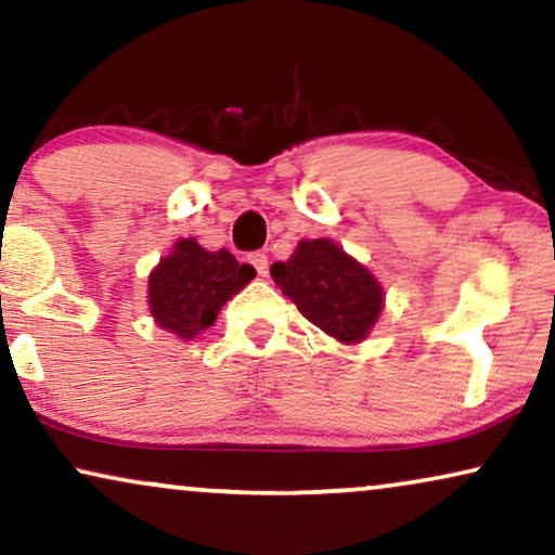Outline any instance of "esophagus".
I'll list each match as a JSON object with an SVG mask.
<instances>
[{"label":"esophagus","instance_id":"1","mask_svg":"<svg viewBox=\"0 0 555 555\" xmlns=\"http://www.w3.org/2000/svg\"><path fill=\"white\" fill-rule=\"evenodd\" d=\"M248 261H250V266H254V269H256L258 276H266V273H269V256L261 254V250H256V254H250Z\"/></svg>","mask_w":555,"mask_h":555}]
</instances>
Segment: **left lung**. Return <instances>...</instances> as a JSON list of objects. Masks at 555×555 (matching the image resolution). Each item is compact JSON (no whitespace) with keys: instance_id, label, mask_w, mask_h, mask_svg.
Listing matches in <instances>:
<instances>
[{"instance_id":"1","label":"left lung","mask_w":555,"mask_h":555,"mask_svg":"<svg viewBox=\"0 0 555 555\" xmlns=\"http://www.w3.org/2000/svg\"><path fill=\"white\" fill-rule=\"evenodd\" d=\"M271 276L314 327L343 345L367 339L386 307L375 273L332 238L299 241L289 261L271 266Z\"/></svg>"}]
</instances>
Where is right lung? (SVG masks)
I'll return each instance as SVG.
<instances>
[{"mask_svg":"<svg viewBox=\"0 0 555 555\" xmlns=\"http://www.w3.org/2000/svg\"><path fill=\"white\" fill-rule=\"evenodd\" d=\"M254 276V266L238 263L231 250H208L195 238L175 241L152 269L146 286L154 324L182 343L195 339L216 324L225 301Z\"/></svg>","mask_w":555,"mask_h":555,"instance_id":"obj_1","label":"right lung"}]
</instances>
